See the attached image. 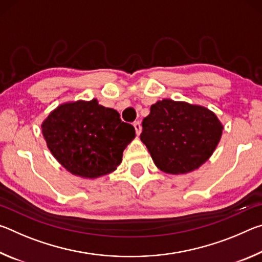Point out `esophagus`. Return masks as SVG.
Wrapping results in <instances>:
<instances>
[{
    "instance_id": "obj_1",
    "label": "esophagus",
    "mask_w": 262,
    "mask_h": 262,
    "mask_svg": "<svg viewBox=\"0 0 262 262\" xmlns=\"http://www.w3.org/2000/svg\"><path fill=\"white\" fill-rule=\"evenodd\" d=\"M134 128H135V130H136V135L139 136L140 134H141V130H142V126H141V122H139V121H136V122H134Z\"/></svg>"
}]
</instances>
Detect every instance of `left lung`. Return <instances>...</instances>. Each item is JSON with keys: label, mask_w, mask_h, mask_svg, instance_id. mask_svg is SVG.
Instances as JSON below:
<instances>
[{"label": "left lung", "mask_w": 262, "mask_h": 262, "mask_svg": "<svg viewBox=\"0 0 262 262\" xmlns=\"http://www.w3.org/2000/svg\"><path fill=\"white\" fill-rule=\"evenodd\" d=\"M141 141L159 170L186 174L198 170L214 154L223 125L201 105L172 99L158 100L142 121Z\"/></svg>", "instance_id": "8db88e82"}]
</instances>
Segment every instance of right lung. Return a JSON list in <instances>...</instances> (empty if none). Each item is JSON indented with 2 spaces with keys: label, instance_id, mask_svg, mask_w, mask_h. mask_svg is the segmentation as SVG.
I'll list each match as a JSON object with an SVG mask.
<instances>
[{
  "label": "right lung",
  "instance_id": "1",
  "mask_svg": "<svg viewBox=\"0 0 262 262\" xmlns=\"http://www.w3.org/2000/svg\"><path fill=\"white\" fill-rule=\"evenodd\" d=\"M43 139L66 170L84 179H97L117 170L135 128L96 98L60 104L41 123Z\"/></svg>",
  "mask_w": 262,
  "mask_h": 262
}]
</instances>
